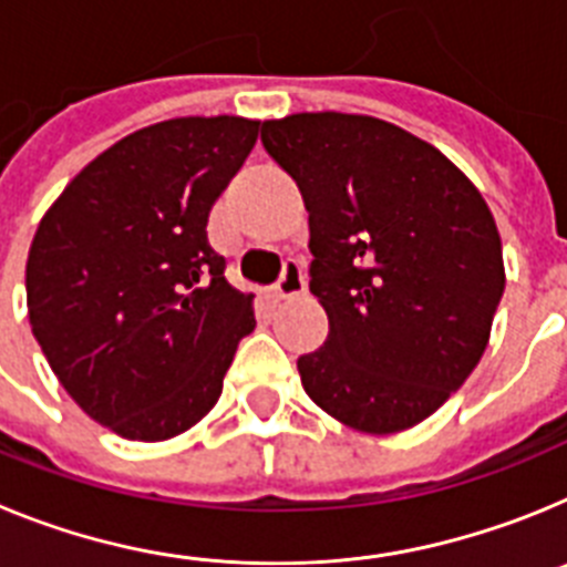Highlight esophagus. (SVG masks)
Here are the masks:
<instances>
[{
  "mask_svg": "<svg viewBox=\"0 0 567 567\" xmlns=\"http://www.w3.org/2000/svg\"><path fill=\"white\" fill-rule=\"evenodd\" d=\"M307 292V278H303V267L289 260L287 267H284V275H280L278 287H275V298L278 300H292L300 298V295Z\"/></svg>",
  "mask_w": 567,
  "mask_h": 567,
  "instance_id": "obj_1",
  "label": "esophagus"
}]
</instances>
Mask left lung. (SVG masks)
Returning a JSON list of instances; mask_svg holds the SVG:
<instances>
[{
	"label": "left lung",
	"instance_id": "obj_1",
	"mask_svg": "<svg viewBox=\"0 0 567 567\" xmlns=\"http://www.w3.org/2000/svg\"><path fill=\"white\" fill-rule=\"evenodd\" d=\"M260 142L303 195L309 292L329 318L300 383L358 432L423 423L474 372L503 298L488 204L437 147L372 115L295 113Z\"/></svg>",
	"mask_w": 567,
	"mask_h": 567
}]
</instances>
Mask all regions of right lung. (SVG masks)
<instances>
[{
  "label": "right lung",
  "instance_id": "right-lung-1",
  "mask_svg": "<svg viewBox=\"0 0 567 567\" xmlns=\"http://www.w3.org/2000/svg\"><path fill=\"white\" fill-rule=\"evenodd\" d=\"M260 122L184 115L124 135L64 187L24 269L28 318L87 417L158 443L218 403L252 298L224 278L209 209Z\"/></svg>",
  "mask_w": 567,
  "mask_h": 567
}]
</instances>
